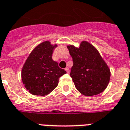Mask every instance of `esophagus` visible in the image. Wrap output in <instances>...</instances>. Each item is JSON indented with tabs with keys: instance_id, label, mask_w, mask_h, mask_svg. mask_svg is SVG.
Masks as SVG:
<instances>
[{
	"instance_id": "1",
	"label": "esophagus",
	"mask_w": 130,
	"mask_h": 130,
	"mask_svg": "<svg viewBox=\"0 0 130 130\" xmlns=\"http://www.w3.org/2000/svg\"><path fill=\"white\" fill-rule=\"evenodd\" d=\"M65 70H66L68 73H69V72H70V70H69V68H68V67H66V68H65Z\"/></svg>"
}]
</instances>
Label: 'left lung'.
<instances>
[{
  "label": "left lung",
  "instance_id": "8db88e82",
  "mask_svg": "<svg viewBox=\"0 0 130 130\" xmlns=\"http://www.w3.org/2000/svg\"><path fill=\"white\" fill-rule=\"evenodd\" d=\"M67 48L73 61L70 76L78 91L88 96L104 91L111 72L98 50L86 41H82L79 47L69 45Z\"/></svg>",
  "mask_w": 130,
  "mask_h": 130
}]
</instances>
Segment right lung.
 Returning a JSON list of instances; mask_svg holds the SVG:
<instances>
[{
  "label": "right lung",
  "instance_id": "obj_1",
  "mask_svg": "<svg viewBox=\"0 0 130 130\" xmlns=\"http://www.w3.org/2000/svg\"><path fill=\"white\" fill-rule=\"evenodd\" d=\"M56 44L49 41L36 46L29 55L21 71V78L25 89L31 94L45 96L56 88L59 78L66 72L52 60Z\"/></svg>",
  "mask_w": 130,
  "mask_h": 130
}]
</instances>
